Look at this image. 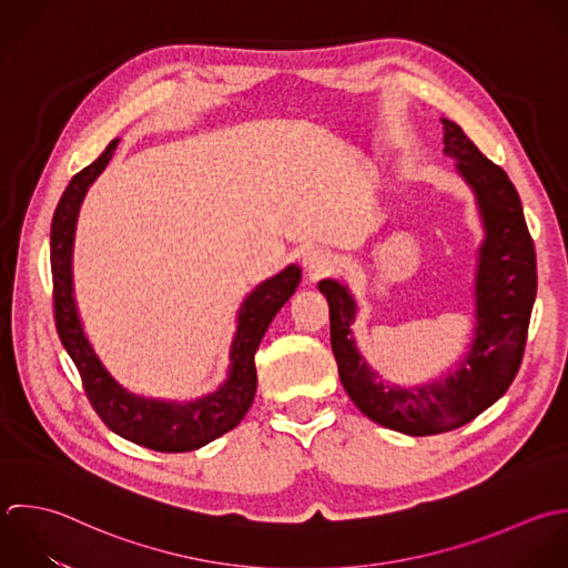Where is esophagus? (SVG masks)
<instances>
[{
  "label": "esophagus",
  "mask_w": 568,
  "mask_h": 568,
  "mask_svg": "<svg viewBox=\"0 0 568 568\" xmlns=\"http://www.w3.org/2000/svg\"><path fill=\"white\" fill-rule=\"evenodd\" d=\"M303 265H305V272L312 281H318L323 276H327L332 270H334V261L327 252L323 250H310L305 256H303Z\"/></svg>",
  "instance_id": "34e87169"
}]
</instances>
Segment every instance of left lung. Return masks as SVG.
Instances as JSON below:
<instances>
[{
  "label": "left lung",
  "mask_w": 568,
  "mask_h": 568,
  "mask_svg": "<svg viewBox=\"0 0 568 568\" xmlns=\"http://www.w3.org/2000/svg\"><path fill=\"white\" fill-rule=\"evenodd\" d=\"M443 125L445 154L458 161L485 225L476 274V338L456 372L420 387L381 381L352 336L358 310L354 296L338 281L318 283L329 303L332 352L347 396L369 420L407 436L458 429L505 396L525 356L538 290L536 247L518 190L458 123L443 119Z\"/></svg>",
  "instance_id": "obj_1"
}]
</instances>
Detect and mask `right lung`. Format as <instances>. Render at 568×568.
Here are the masks:
<instances>
[{"mask_svg":"<svg viewBox=\"0 0 568 568\" xmlns=\"http://www.w3.org/2000/svg\"><path fill=\"white\" fill-rule=\"evenodd\" d=\"M116 143L119 139H112L108 148L97 156V161H92L88 168L70 179L52 214L50 270L57 334L79 369L81 385L90 405L114 434L152 452H194L232 432L252 407L256 394L254 354L272 318L296 292L301 281V267H285L281 274L261 283L243 301L230 349V374L214 394L179 405L141 398L125 392L105 372V367L92 352L72 296V241L79 205L88 192V185L112 159Z\"/></svg>","mask_w":568,"mask_h":568,"instance_id":"right-lung-1","label":"right lung"}]
</instances>
